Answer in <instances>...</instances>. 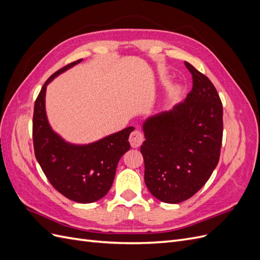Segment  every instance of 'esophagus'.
Wrapping results in <instances>:
<instances>
[{
	"mask_svg": "<svg viewBox=\"0 0 260 260\" xmlns=\"http://www.w3.org/2000/svg\"><path fill=\"white\" fill-rule=\"evenodd\" d=\"M144 141V135L143 132H141L140 130H135L131 132L130 138H129V142L132 147H139L141 144L143 143Z\"/></svg>",
	"mask_w": 260,
	"mask_h": 260,
	"instance_id": "obj_1",
	"label": "esophagus"
}]
</instances>
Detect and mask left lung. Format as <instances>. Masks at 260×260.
<instances>
[{"label":"left lung","mask_w":260,"mask_h":260,"mask_svg":"<svg viewBox=\"0 0 260 260\" xmlns=\"http://www.w3.org/2000/svg\"><path fill=\"white\" fill-rule=\"evenodd\" d=\"M193 78L185 100L148 117L141 146L144 180L157 200L183 202L200 191L215 170L222 143V103L208 78L184 62Z\"/></svg>","instance_id":"1"}]
</instances>
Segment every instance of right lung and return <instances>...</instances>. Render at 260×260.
Here are the masks:
<instances>
[{
    "mask_svg": "<svg viewBox=\"0 0 260 260\" xmlns=\"http://www.w3.org/2000/svg\"><path fill=\"white\" fill-rule=\"evenodd\" d=\"M81 60L60 68L43 84L35 103L32 139L36 158L55 190L74 202L88 204L104 198L112 187L118 161L130 149L128 140L135 128L84 145L66 142L53 131L45 113L46 85Z\"/></svg>",
    "mask_w": 260,
    "mask_h": 260,
    "instance_id": "1",
    "label": "right lung"
}]
</instances>
